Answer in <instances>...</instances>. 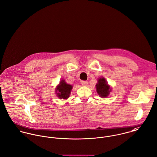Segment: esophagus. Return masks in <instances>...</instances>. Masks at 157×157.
<instances>
[{
    "label": "esophagus",
    "instance_id": "1",
    "mask_svg": "<svg viewBox=\"0 0 157 157\" xmlns=\"http://www.w3.org/2000/svg\"><path fill=\"white\" fill-rule=\"evenodd\" d=\"M81 84L83 86H86L88 84V82L86 81H81Z\"/></svg>",
    "mask_w": 157,
    "mask_h": 157
}]
</instances>
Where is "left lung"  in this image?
I'll return each mask as SVG.
<instances>
[{"label": "left lung", "instance_id": "left-lung-1", "mask_svg": "<svg viewBox=\"0 0 157 157\" xmlns=\"http://www.w3.org/2000/svg\"><path fill=\"white\" fill-rule=\"evenodd\" d=\"M96 92L98 94L101 98L107 97L110 92L112 91V89L107 84L104 78H100L98 79V83L96 84Z\"/></svg>", "mask_w": 157, "mask_h": 157}]
</instances>
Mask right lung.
I'll use <instances>...</instances> for the list:
<instances>
[{
    "mask_svg": "<svg viewBox=\"0 0 157 157\" xmlns=\"http://www.w3.org/2000/svg\"><path fill=\"white\" fill-rule=\"evenodd\" d=\"M72 87V86L67 84L65 80H61L56 88L57 96L60 99H67L70 94Z\"/></svg>",
    "mask_w": 157,
    "mask_h": 157,
    "instance_id": "right-lung-1",
    "label": "right lung"
}]
</instances>
